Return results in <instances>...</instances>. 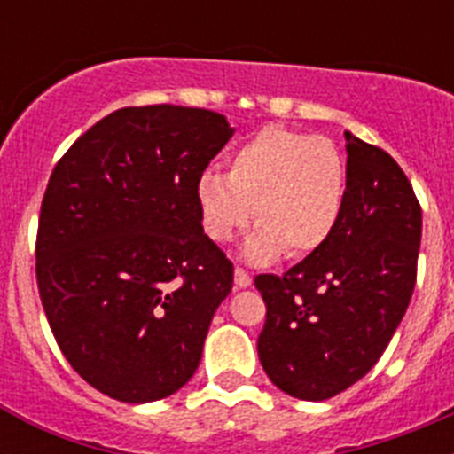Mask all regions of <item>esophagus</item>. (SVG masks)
Wrapping results in <instances>:
<instances>
[{
	"instance_id": "34e87169",
	"label": "esophagus",
	"mask_w": 454,
	"mask_h": 454,
	"mask_svg": "<svg viewBox=\"0 0 454 454\" xmlns=\"http://www.w3.org/2000/svg\"><path fill=\"white\" fill-rule=\"evenodd\" d=\"M234 282H236V286H239V288H247L252 284V275L247 270H243V268H236Z\"/></svg>"
}]
</instances>
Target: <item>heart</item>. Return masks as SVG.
I'll return each mask as SVG.
<instances>
[{
  "mask_svg": "<svg viewBox=\"0 0 454 454\" xmlns=\"http://www.w3.org/2000/svg\"><path fill=\"white\" fill-rule=\"evenodd\" d=\"M346 161L327 138L266 127L230 156V172L204 170L195 184L202 230L230 243L252 218L256 230L243 254L270 263L288 252L307 256L323 247L346 207Z\"/></svg>",
  "mask_w": 454,
  "mask_h": 454,
  "instance_id": "1",
  "label": "heart"
}]
</instances>
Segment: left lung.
I'll return each mask as SVG.
<instances>
[{
  "label": "left lung",
  "instance_id": "1",
  "mask_svg": "<svg viewBox=\"0 0 454 454\" xmlns=\"http://www.w3.org/2000/svg\"><path fill=\"white\" fill-rule=\"evenodd\" d=\"M346 207L334 234L284 275L254 279L266 302L256 350L270 382L327 400L387 350L416 286L423 214L393 156L346 131Z\"/></svg>",
  "mask_w": 454,
  "mask_h": 454
}]
</instances>
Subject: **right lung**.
Masks as SVG:
<instances>
[{"mask_svg":"<svg viewBox=\"0 0 454 454\" xmlns=\"http://www.w3.org/2000/svg\"><path fill=\"white\" fill-rule=\"evenodd\" d=\"M231 136L207 108H118L51 172L40 300L70 366L108 398L154 403L198 371L234 266L204 234L195 184Z\"/></svg>","mask_w":454,"mask_h":454,"instance_id":"add662e5","label":"right lung"}]
</instances>
